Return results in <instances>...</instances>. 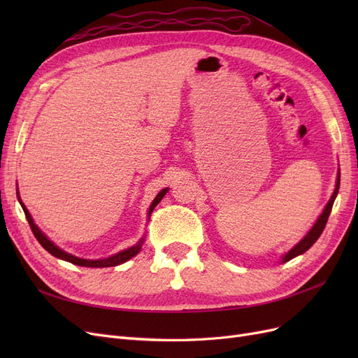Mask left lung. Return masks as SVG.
Returning <instances> with one entry per match:
<instances>
[{
    "mask_svg": "<svg viewBox=\"0 0 358 358\" xmlns=\"http://www.w3.org/2000/svg\"><path fill=\"white\" fill-rule=\"evenodd\" d=\"M339 185H341V170L338 171V178H336V188H334V191L331 194L329 203L326 204V208H324L322 213L318 216V220L315 221V224L312 225V229L306 233V236L303 237L300 242H297L294 246H292L287 254H284V257L280 258V263H287V262H289V259H292L294 257L301 255L303 252H306L308 249L318 241V237L321 236L324 227H326V224H327V220H329L331 208H333V203H334L336 197H338Z\"/></svg>",
    "mask_w": 358,
    "mask_h": 358,
    "instance_id": "obj_1",
    "label": "left lung"
}]
</instances>
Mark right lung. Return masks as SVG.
I'll list each match as a JSON object with an SVG mask.
<instances>
[{
    "mask_svg": "<svg viewBox=\"0 0 358 358\" xmlns=\"http://www.w3.org/2000/svg\"><path fill=\"white\" fill-rule=\"evenodd\" d=\"M167 191H169V188L161 189V191L157 194V197L154 199V201L150 203V206H149V210H148V220H150V213L154 212L155 206L162 200V197L166 196ZM17 200H19L20 206H22L24 213H25V216H27V221H28V224H29V227H31L32 233H34L36 239L38 241V243H40L43 248H45L49 254H52L53 257H57V258H59V259H64V262H69V263H71V264L82 266V267H113V266H119V264H122V263L128 262L129 258L136 257V255L140 252V249H142V246H143L145 236H143L142 239H140L136 245L129 246V248L124 249V251H119L117 254H113V255L107 257V258H100V259H86V258L76 257V255H73V254L66 252V251H64V249H61L59 246H57L55 243H53V242L49 239V237H48L45 233H43V231L38 229V227H37V225H36V222H34V220H32L31 213L28 212L27 206L22 203V200H20V197H19V192H17Z\"/></svg>",
    "mask_w": 358,
    "mask_h": 358,
    "instance_id": "obj_1",
    "label": "right lung"
}]
</instances>
